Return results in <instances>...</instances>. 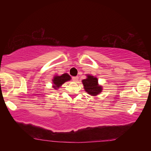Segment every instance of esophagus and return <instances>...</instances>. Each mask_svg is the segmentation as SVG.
Here are the masks:
<instances>
[{"label": "esophagus", "mask_w": 151, "mask_h": 151, "mask_svg": "<svg viewBox=\"0 0 151 151\" xmlns=\"http://www.w3.org/2000/svg\"><path fill=\"white\" fill-rule=\"evenodd\" d=\"M72 79H73V81L76 82V81H78V76H73Z\"/></svg>", "instance_id": "1"}]
</instances>
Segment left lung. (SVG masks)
Instances as JSON below:
<instances>
[{"label": "left lung", "instance_id": "1", "mask_svg": "<svg viewBox=\"0 0 151 151\" xmlns=\"http://www.w3.org/2000/svg\"><path fill=\"white\" fill-rule=\"evenodd\" d=\"M85 91L93 96H96L101 93L102 91V86H99L98 79L94 77L93 76L88 75L87 78L82 81Z\"/></svg>", "mask_w": 151, "mask_h": 151}]
</instances>
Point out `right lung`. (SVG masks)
Listing matches in <instances>:
<instances>
[{
  "label": "right lung",
  "instance_id": "right-lung-1",
  "mask_svg": "<svg viewBox=\"0 0 151 151\" xmlns=\"http://www.w3.org/2000/svg\"><path fill=\"white\" fill-rule=\"evenodd\" d=\"M69 80H70V76L66 73L63 74L61 76H56L52 80L53 83H54L53 87L55 89L59 88L63 83H65L66 81H68Z\"/></svg>",
  "mask_w": 151,
  "mask_h": 151
}]
</instances>
